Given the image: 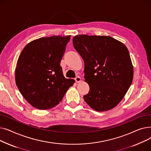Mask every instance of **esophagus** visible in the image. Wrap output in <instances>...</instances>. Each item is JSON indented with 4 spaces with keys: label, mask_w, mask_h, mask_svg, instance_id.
Segmentation results:
<instances>
[{
    "label": "esophagus",
    "mask_w": 151,
    "mask_h": 151,
    "mask_svg": "<svg viewBox=\"0 0 151 151\" xmlns=\"http://www.w3.org/2000/svg\"><path fill=\"white\" fill-rule=\"evenodd\" d=\"M75 80L76 83H77L81 82V78H80V76H78V77H76V78L75 79Z\"/></svg>",
    "instance_id": "34e87169"
}]
</instances>
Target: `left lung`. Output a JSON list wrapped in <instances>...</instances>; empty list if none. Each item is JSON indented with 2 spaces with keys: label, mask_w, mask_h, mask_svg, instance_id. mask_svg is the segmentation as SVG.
Wrapping results in <instances>:
<instances>
[{
  "label": "left lung",
  "mask_w": 151,
  "mask_h": 151,
  "mask_svg": "<svg viewBox=\"0 0 151 151\" xmlns=\"http://www.w3.org/2000/svg\"><path fill=\"white\" fill-rule=\"evenodd\" d=\"M73 44L84 60V81L90 88L84 100L97 111L114 108L133 81V67L127 47L106 35H76Z\"/></svg>",
  "instance_id": "obj_1"
}]
</instances>
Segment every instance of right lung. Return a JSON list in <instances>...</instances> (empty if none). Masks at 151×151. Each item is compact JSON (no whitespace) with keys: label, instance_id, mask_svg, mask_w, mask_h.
Listing matches in <instances>:
<instances>
[{"label":"right lung","instance_id":"1","mask_svg":"<svg viewBox=\"0 0 151 151\" xmlns=\"http://www.w3.org/2000/svg\"><path fill=\"white\" fill-rule=\"evenodd\" d=\"M70 35L42 37L22 50L15 69V81L29 104L38 109L56 106L75 81L66 79L60 62Z\"/></svg>","mask_w":151,"mask_h":151}]
</instances>
